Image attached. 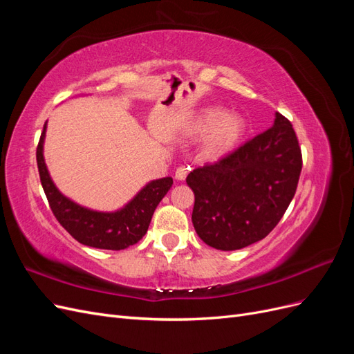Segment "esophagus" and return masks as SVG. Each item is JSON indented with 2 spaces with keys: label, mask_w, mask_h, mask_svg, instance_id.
I'll return each mask as SVG.
<instances>
[{
  "label": "esophagus",
  "mask_w": 354,
  "mask_h": 354,
  "mask_svg": "<svg viewBox=\"0 0 354 354\" xmlns=\"http://www.w3.org/2000/svg\"><path fill=\"white\" fill-rule=\"evenodd\" d=\"M187 171H189V168H186V167H178L176 171V178L183 181L187 177Z\"/></svg>",
  "instance_id": "esophagus-1"
}]
</instances>
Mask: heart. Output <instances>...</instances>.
Returning <instances> with one entry per match:
<instances>
[{
  "label": "heart",
  "instance_id": "1",
  "mask_svg": "<svg viewBox=\"0 0 354 354\" xmlns=\"http://www.w3.org/2000/svg\"><path fill=\"white\" fill-rule=\"evenodd\" d=\"M246 130V122L239 113H226L221 108L202 109L192 124V136H206L201 143V155L205 159H221L238 146Z\"/></svg>",
  "mask_w": 354,
  "mask_h": 354
}]
</instances>
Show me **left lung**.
<instances>
[{
    "instance_id": "1",
    "label": "left lung",
    "mask_w": 354,
    "mask_h": 354,
    "mask_svg": "<svg viewBox=\"0 0 354 354\" xmlns=\"http://www.w3.org/2000/svg\"><path fill=\"white\" fill-rule=\"evenodd\" d=\"M301 167L294 128L276 112L269 130L187 176L195 194L192 223L198 236L221 251L264 239L291 203Z\"/></svg>"
}]
</instances>
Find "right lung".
Returning <instances> with one entry per match:
<instances>
[{
	"instance_id": "add662e5",
	"label": "right lung",
	"mask_w": 354,
	"mask_h": 354,
	"mask_svg": "<svg viewBox=\"0 0 354 354\" xmlns=\"http://www.w3.org/2000/svg\"><path fill=\"white\" fill-rule=\"evenodd\" d=\"M47 122L37 147V164L42 189L59 223L82 245L99 250H125L140 241L151 224L158 203L173 186V178L151 180L124 207L97 211L63 195L53 181L44 159Z\"/></svg>"
}]
</instances>
